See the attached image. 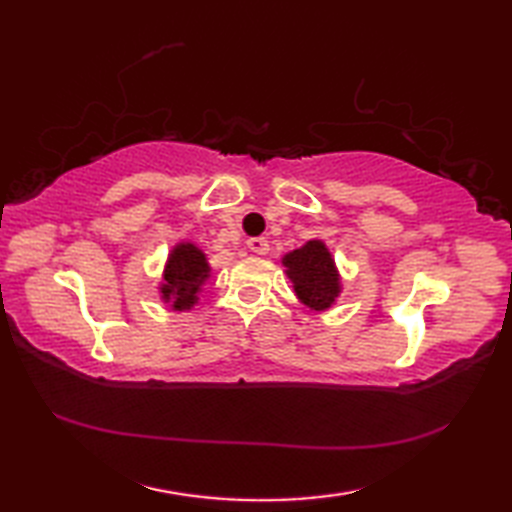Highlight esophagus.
<instances>
[{"label":"esophagus","mask_w":512,"mask_h":512,"mask_svg":"<svg viewBox=\"0 0 512 512\" xmlns=\"http://www.w3.org/2000/svg\"><path fill=\"white\" fill-rule=\"evenodd\" d=\"M246 246L253 250V253H257V255H266L268 250H270V244H268L266 237H250L248 242H246Z\"/></svg>","instance_id":"obj_1"}]
</instances>
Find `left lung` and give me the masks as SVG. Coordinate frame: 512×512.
<instances>
[{"mask_svg": "<svg viewBox=\"0 0 512 512\" xmlns=\"http://www.w3.org/2000/svg\"><path fill=\"white\" fill-rule=\"evenodd\" d=\"M281 264L292 281L297 299L314 312L334 306L341 295V277L334 266L332 253L321 239H310L301 248L284 255Z\"/></svg>", "mask_w": 512, "mask_h": 512, "instance_id": "left-lung-1", "label": "left lung"}]
</instances>
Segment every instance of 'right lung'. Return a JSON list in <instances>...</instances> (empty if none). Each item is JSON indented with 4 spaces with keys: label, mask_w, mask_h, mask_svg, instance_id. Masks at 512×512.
<instances>
[{
    "label": "right lung",
    "mask_w": 512,
    "mask_h": 512,
    "mask_svg": "<svg viewBox=\"0 0 512 512\" xmlns=\"http://www.w3.org/2000/svg\"><path fill=\"white\" fill-rule=\"evenodd\" d=\"M209 273L211 266L198 246L191 242L176 244L171 248L165 273H162V301L171 303V310H191L198 303V295Z\"/></svg>",
    "instance_id": "1"
}]
</instances>
